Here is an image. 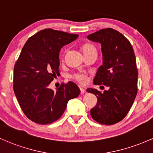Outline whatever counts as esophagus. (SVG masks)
I'll return each instance as SVG.
<instances>
[{"label":"esophagus","mask_w":153,"mask_h":153,"mask_svg":"<svg viewBox=\"0 0 153 153\" xmlns=\"http://www.w3.org/2000/svg\"><path fill=\"white\" fill-rule=\"evenodd\" d=\"M80 94H83L85 93V88H81V87H80Z\"/></svg>","instance_id":"obj_1"}]
</instances>
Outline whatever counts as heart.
<instances>
[{
    "label": "heart",
    "instance_id": "b5f03b06",
    "mask_svg": "<svg viewBox=\"0 0 153 153\" xmlns=\"http://www.w3.org/2000/svg\"><path fill=\"white\" fill-rule=\"evenodd\" d=\"M82 51L83 53H84L85 52L91 51V50L95 49V48L91 45H84L83 47H82ZM72 78L73 79H75V80H77L78 82H79L80 83H85V82L87 81V76L85 75V74L81 73H75L72 75Z\"/></svg>",
    "mask_w": 153,
    "mask_h": 153
}]
</instances>
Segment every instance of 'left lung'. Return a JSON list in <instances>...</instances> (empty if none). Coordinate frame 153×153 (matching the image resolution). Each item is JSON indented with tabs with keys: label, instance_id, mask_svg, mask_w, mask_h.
Listing matches in <instances>:
<instances>
[{
	"label": "left lung",
	"instance_id": "obj_1",
	"mask_svg": "<svg viewBox=\"0 0 153 153\" xmlns=\"http://www.w3.org/2000/svg\"><path fill=\"white\" fill-rule=\"evenodd\" d=\"M87 38L102 46V65L97 70L94 84L109 87L103 93L87 88L97 98L91 115L98 123L112 125L128 114L137 94L138 71L133 48L126 38L112 28L99 30Z\"/></svg>",
	"mask_w": 153,
	"mask_h": 153
}]
</instances>
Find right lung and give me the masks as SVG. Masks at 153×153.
I'll list each match as a JSON object with an SVG mask.
<instances>
[{"label": "right lung", "instance_id": "add662e5", "mask_svg": "<svg viewBox=\"0 0 153 153\" xmlns=\"http://www.w3.org/2000/svg\"><path fill=\"white\" fill-rule=\"evenodd\" d=\"M52 29L41 30L28 39L14 68V91L22 110L32 121L50 124L62 115L69 100L76 98L80 88L73 82L61 85L56 91L48 88L59 75V51L78 38Z\"/></svg>", "mask_w": 153, "mask_h": 153}]
</instances>
